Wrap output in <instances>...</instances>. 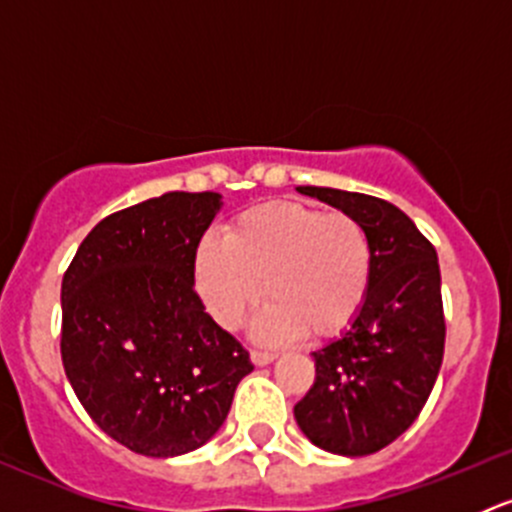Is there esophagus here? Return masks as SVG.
<instances>
[{"label":"esophagus","mask_w":512,"mask_h":512,"mask_svg":"<svg viewBox=\"0 0 512 512\" xmlns=\"http://www.w3.org/2000/svg\"><path fill=\"white\" fill-rule=\"evenodd\" d=\"M250 359H252V364H255V366H267V364H272V361L277 359V354H272V352H260V349H252Z\"/></svg>","instance_id":"obj_1"}]
</instances>
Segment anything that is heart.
<instances>
[{"label":"heart","mask_w":512,"mask_h":512,"mask_svg":"<svg viewBox=\"0 0 512 512\" xmlns=\"http://www.w3.org/2000/svg\"><path fill=\"white\" fill-rule=\"evenodd\" d=\"M371 240L359 218L302 203H265L227 225L225 242L205 235L193 260L195 289L210 317L237 329L265 297L255 324L265 344L309 332L327 339L361 312L371 285Z\"/></svg>","instance_id":"b5f03b06"}]
</instances>
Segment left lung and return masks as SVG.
<instances>
[{
	"label": "left lung",
	"instance_id": "obj_1",
	"mask_svg": "<svg viewBox=\"0 0 512 512\" xmlns=\"http://www.w3.org/2000/svg\"><path fill=\"white\" fill-rule=\"evenodd\" d=\"M354 215L371 240V285L352 327L314 352V384L294 418L314 446L369 456L421 414L446 344L441 270L431 242L396 205L364 193L299 185Z\"/></svg>",
	"mask_w": 512,
	"mask_h": 512
}]
</instances>
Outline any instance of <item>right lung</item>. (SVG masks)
Here are the masks:
<instances>
[{"mask_svg": "<svg viewBox=\"0 0 512 512\" xmlns=\"http://www.w3.org/2000/svg\"><path fill=\"white\" fill-rule=\"evenodd\" d=\"M220 193H165L108 215L61 282V361L103 433L151 458L218 433L250 354L195 294L193 260Z\"/></svg>", "mask_w": 512, "mask_h": 512, "instance_id": "add662e5", "label": "right lung"}]
</instances>
